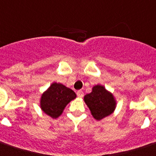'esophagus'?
<instances>
[{"label":"esophagus","mask_w":156,"mask_h":156,"mask_svg":"<svg viewBox=\"0 0 156 156\" xmlns=\"http://www.w3.org/2000/svg\"><path fill=\"white\" fill-rule=\"evenodd\" d=\"M83 91H77V96H78V97H80V98H82V97H83Z\"/></svg>","instance_id":"1"}]
</instances>
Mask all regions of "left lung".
<instances>
[{"label":"left lung","instance_id":"left-lung-1","mask_svg":"<svg viewBox=\"0 0 156 156\" xmlns=\"http://www.w3.org/2000/svg\"><path fill=\"white\" fill-rule=\"evenodd\" d=\"M84 101L91 115L98 121L114 113L117 105L114 95L101 84L95 85L91 93L84 96Z\"/></svg>","mask_w":156,"mask_h":156}]
</instances>
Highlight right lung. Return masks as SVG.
Returning <instances> with one entry per match:
<instances>
[{
  "label": "right lung",
  "instance_id": "add662e5",
  "mask_svg": "<svg viewBox=\"0 0 156 156\" xmlns=\"http://www.w3.org/2000/svg\"><path fill=\"white\" fill-rule=\"evenodd\" d=\"M77 97L75 92L62 83H52L41 94L40 107L46 115L57 119L62 115L69 103Z\"/></svg>",
  "mask_w": 156,
  "mask_h": 156
}]
</instances>
